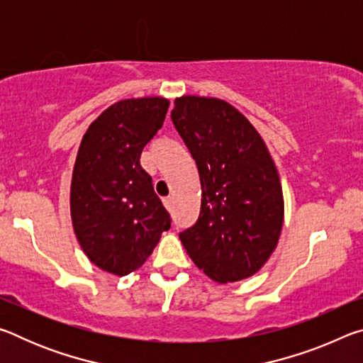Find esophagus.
<instances>
[{
	"label": "esophagus",
	"mask_w": 363,
	"mask_h": 363,
	"mask_svg": "<svg viewBox=\"0 0 363 363\" xmlns=\"http://www.w3.org/2000/svg\"><path fill=\"white\" fill-rule=\"evenodd\" d=\"M163 205L167 208L168 211H171V208H173V200H171V196H167V199H163Z\"/></svg>",
	"instance_id": "1"
}]
</instances>
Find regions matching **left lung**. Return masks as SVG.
Wrapping results in <instances>:
<instances>
[{
    "label": "left lung",
    "instance_id": "obj_1",
    "mask_svg": "<svg viewBox=\"0 0 363 363\" xmlns=\"http://www.w3.org/2000/svg\"><path fill=\"white\" fill-rule=\"evenodd\" d=\"M171 120L199 168L196 223L179 233L195 266L219 284L255 275L277 247L284 192L277 167L247 116L216 97H176Z\"/></svg>",
    "mask_w": 363,
    "mask_h": 363
}]
</instances>
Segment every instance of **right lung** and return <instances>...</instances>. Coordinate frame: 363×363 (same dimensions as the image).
<instances>
[{
    "label": "right lung",
    "mask_w": 363,
    "mask_h": 363,
    "mask_svg": "<svg viewBox=\"0 0 363 363\" xmlns=\"http://www.w3.org/2000/svg\"><path fill=\"white\" fill-rule=\"evenodd\" d=\"M164 97L123 99L91 123L79 144L70 186V214L79 247L108 274L139 269L171 227L140 153L163 126Z\"/></svg>",
    "instance_id": "right-lung-1"
}]
</instances>
